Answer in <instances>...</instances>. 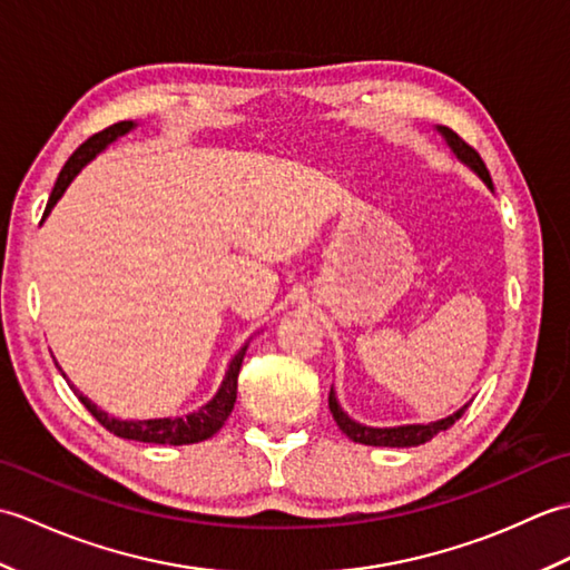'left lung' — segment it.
<instances>
[{
	"label": "left lung",
	"instance_id": "8db88e82",
	"mask_svg": "<svg viewBox=\"0 0 570 570\" xmlns=\"http://www.w3.org/2000/svg\"><path fill=\"white\" fill-rule=\"evenodd\" d=\"M435 131L443 137L445 147L451 149V154L455 156V159L460 164H465L472 174H475L482 184H485L490 190L492 188V178L488 174L485 164H482V159L478 156L475 149H470L468 144L460 139L453 129H448L443 125H435ZM328 406H331V414L335 419L337 426H341V431L347 435L350 441L355 443H362V445H384V448H414V445H421L431 441L435 433H441L445 429H451L453 423L465 414V409L470 406L463 404L458 411H453L451 416L445 419H439V421H431V423H404V426H386V429H377V426H365V423L355 421L353 416H347L341 402H337V394L331 386V394H328Z\"/></svg>",
	"mask_w": 570,
	"mask_h": 570
}]
</instances>
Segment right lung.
Wrapping results in <instances>:
<instances>
[{"instance_id": "1", "label": "right lung", "mask_w": 570, "mask_h": 570, "mask_svg": "<svg viewBox=\"0 0 570 570\" xmlns=\"http://www.w3.org/2000/svg\"><path fill=\"white\" fill-rule=\"evenodd\" d=\"M135 127H137V122H117L112 127H107V129L98 131V135H95V137H90L76 154L70 156V159L63 166V171L58 174V180H56V186L51 190V198H48V205H46L43 220H46V215H51L53 205L60 198H63V193L72 184V178H76L82 171V168L95 159V156L102 154L119 137L129 135V131L135 129ZM249 341H252V337H249ZM249 341L237 350V355L233 360H229V365L225 370V377H223L220 386H217V392H215V396L210 399V402L203 404L198 411H190V414H186V416L117 419L112 414H107V411H102L98 404L92 402V399H88L82 392H78L70 382L68 384H70V390L76 392V396L82 402V406L88 409L90 414L98 419L107 431L119 435V439L141 441V443H159V445L200 443V441L210 439V435H215L217 431H220L223 423L227 421V416L233 414L235 399H237V374H239V367H242V360H245V355H247ZM56 365H58V362H56ZM58 370H60V365H58ZM60 374H63V377H66L63 370H60Z\"/></svg>"}]
</instances>
